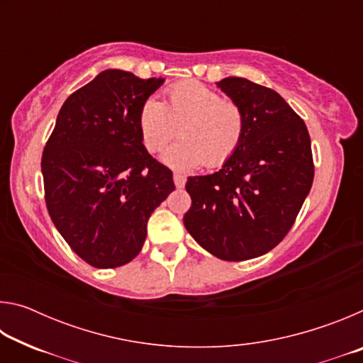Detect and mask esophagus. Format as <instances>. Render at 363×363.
Returning a JSON list of instances; mask_svg holds the SVG:
<instances>
[{"instance_id":"1","label":"esophagus","mask_w":363,"mask_h":363,"mask_svg":"<svg viewBox=\"0 0 363 363\" xmlns=\"http://www.w3.org/2000/svg\"><path fill=\"white\" fill-rule=\"evenodd\" d=\"M173 179H174V186H176L177 189H182L184 186H186V177H184L182 174L176 173V174L173 176Z\"/></svg>"}]
</instances>
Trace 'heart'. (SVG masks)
<instances>
[{"label": "heart", "instance_id": "heart-1", "mask_svg": "<svg viewBox=\"0 0 363 363\" xmlns=\"http://www.w3.org/2000/svg\"><path fill=\"white\" fill-rule=\"evenodd\" d=\"M138 126L149 152L163 149L179 126L181 139L162 153V160L169 168L187 171L229 160L242 143L245 116L235 102L203 83L182 82L171 86L163 104L153 97L144 101Z\"/></svg>", "mask_w": 363, "mask_h": 363}]
</instances>
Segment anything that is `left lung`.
Returning <instances> with one entry per match:
<instances>
[{
  "label": "left lung",
  "instance_id": "left-lung-1",
  "mask_svg": "<svg viewBox=\"0 0 363 363\" xmlns=\"http://www.w3.org/2000/svg\"><path fill=\"white\" fill-rule=\"evenodd\" d=\"M216 86L242 108L243 138L216 173L187 177L192 206L184 225L213 256L245 261L266 255L291 229L314 179L311 138L275 91L238 77Z\"/></svg>",
  "mask_w": 363,
  "mask_h": 363
}]
</instances>
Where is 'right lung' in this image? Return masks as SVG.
<instances>
[{"label": "right lung", "instance_id": "right-lung-1", "mask_svg": "<svg viewBox=\"0 0 363 363\" xmlns=\"http://www.w3.org/2000/svg\"><path fill=\"white\" fill-rule=\"evenodd\" d=\"M164 78L108 69L64 102L41 158L49 216L91 266L112 269L143 250L147 220L174 190L143 144L138 115Z\"/></svg>", "mask_w": 363, "mask_h": 363}]
</instances>
